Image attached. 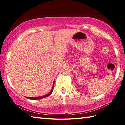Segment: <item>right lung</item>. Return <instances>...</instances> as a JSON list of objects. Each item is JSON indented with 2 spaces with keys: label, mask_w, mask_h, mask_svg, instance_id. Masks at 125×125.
Wrapping results in <instances>:
<instances>
[{
  "label": "right lung",
  "mask_w": 125,
  "mask_h": 125,
  "mask_svg": "<svg viewBox=\"0 0 125 125\" xmlns=\"http://www.w3.org/2000/svg\"><path fill=\"white\" fill-rule=\"evenodd\" d=\"M54 81L53 83V87H52V90L51 92H50L48 94H47L46 95H44V96H39V97H26L27 99H32V100H38V99H42V98H45L46 97H47V96H49L50 95H51L52 92H53V89H54Z\"/></svg>",
  "instance_id": "obj_1"
}]
</instances>
